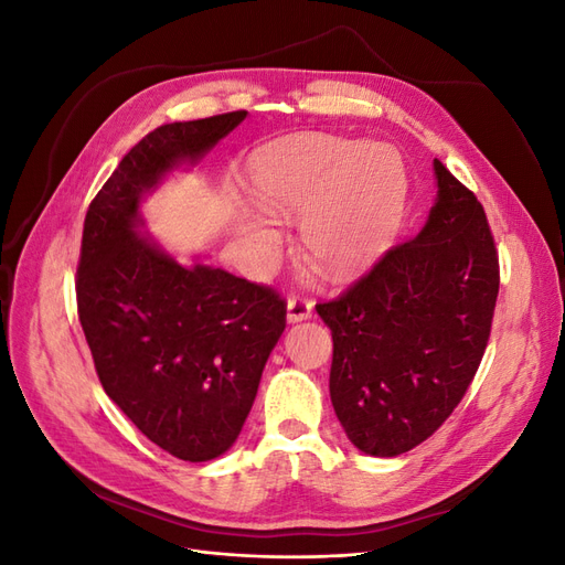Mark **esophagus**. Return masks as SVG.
Here are the masks:
<instances>
[{
	"label": "esophagus",
	"mask_w": 565,
	"mask_h": 565,
	"mask_svg": "<svg viewBox=\"0 0 565 565\" xmlns=\"http://www.w3.org/2000/svg\"><path fill=\"white\" fill-rule=\"evenodd\" d=\"M313 313V301L309 297H301V295H292L287 299V320L289 322H299L311 318Z\"/></svg>",
	"instance_id": "1"
}]
</instances>
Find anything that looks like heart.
<instances>
[{
	"instance_id": "1",
	"label": "heart",
	"mask_w": 565,
	"mask_h": 565,
	"mask_svg": "<svg viewBox=\"0 0 565 565\" xmlns=\"http://www.w3.org/2000/svg\"><path fill=\"white\" fill-rule=\"evenodd\" d=\"M252 183L276 221L301 213V249L324 278L347 280L365 270L396 235L407 195L401 152L328 134H301L270 143L252 160ZM245 243L268 256L280 233L254 218Z\"/></svg>"
}]
</instances>
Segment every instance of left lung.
Here are the masks:
<instances>
[{
	"instance_id": "8db88e82",
	"label": "left lung",
	"mask_w": 565,
	"mask_h": 565,
	"mask_svg": "<svg viewBox=\"0 0 565 565\" xmlns=\"http://www.w3.org/2000/svg\"><path fill=\"white\" fill-rule=\"evenodd\" d=\"M438 200L419 235L316 303L332 330L330 398L358 450L396 457L434 436L483 361L500 259L483 204L434 160Z\"/></svg>"
}]
</instances>
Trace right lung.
Returning <instances> with one entry per match:
<instances>
[{
  "instance_id": "add662e5",
  "label": "right lung",
  "mask_w": 565,
  "mask_h": 565,
  "mask_svg": "<svg viewBox=\"0 0 565 565\" xmlns=\"http://www.w3.org/2000/svg\"><path fill=\"white\" fill-rule=\"evenodd\" d=\"M245 115L150 131L96 193L82 231L77 316L100 386L148 440L183 461L233 446L287 324V301L221 268H185L134 228L141 193Z\"/></svg>"
}]
</instances>
